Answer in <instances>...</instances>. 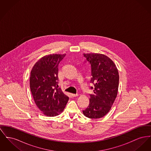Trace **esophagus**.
<instances>
[{
  "mask_svg": "<svg viewBox=\"0 0 151 151\" xmlns=\"http://www.w3.org/2000/svg\"><path fill=\"white\" fill-rule=\"evenodd\" d=\"M71 96L72 97H76V96H78V94H74V93H72L71 94Z\"/></svg>",
  "mask_w": 151,
  "mask_h": 151,
  "instance_id": "esophagus-1",
  "label": "esophagus"
}]
</instances>
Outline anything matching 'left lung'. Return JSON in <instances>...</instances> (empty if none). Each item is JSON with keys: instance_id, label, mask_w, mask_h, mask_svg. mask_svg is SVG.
<instances>
[{"instance_id": "left-lung-1", "label": "left lung", "mask_w": 151, "mask_h": 151, "mask_svg": "<svg viewBox=\"0 0 151 151\" xmlns=\"http://www.w3.org/2000/svg\"><path fill=\"white\" fill-rule=\"evenodd\" d=\"M91 66V83L94 86L90 94L89 104L83 111L90 119L103 117L109 111L117 95L119 76L115 63L108 56L100 53H84Z\"/></svg>"}]
</instances>
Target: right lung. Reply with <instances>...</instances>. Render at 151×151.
I'll return each mask as SVG.
<instances>
[{
    "instance_id": "right-lung-1",
    "label": "right lung",
    "mask_w": 151,
    "mask_h": 151,
    "mask_svg": "<svg viewBox=\"0 0 151 151\" xmlns=\"http://www.w3.org/2000/svg\"><path fill=\"white\" fill-rule=\"evenodd\" d=\"M65 54L46 55L31 71L30 89L38 108L47 116L62 113L69 98L58 87V65Z\"/></svg>"
}]
</instances>
